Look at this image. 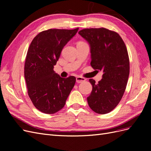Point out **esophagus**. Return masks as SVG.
<instances>
[{"instance_id": "obj_1", "label": "esophagus", "mask_w": 151, "mask_h": 151, "mask_svg": "<svg viewBox=\"0 0 151 151\" xmlns=\"http://www.w3.org/2000/svg\"><path fill=\"white\" fill-rule=\"evenodd\" d=\"M86 79L84 78V77H82L80 76H78L76 77V82L77 83H84V82L86 81Z\"/></svg>"}]
</instances>
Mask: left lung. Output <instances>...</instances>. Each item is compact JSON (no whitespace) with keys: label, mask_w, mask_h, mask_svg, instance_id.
I'll list each match as a JSON object with an SVG mask.
<instances>
[{"label":"left lung","mask_w":151,"mask_h":151,"mask_svg":"<svg viewBox=\"0 0 151 151\" xmlns=\"http://www.w3.org/2000/svg\"><path fill=\"white\" fill-rule=\"evenodd\" d=\"M79 34L90 45L91 67L103 72L98 83L89 79L93 89L87 98L88 104L96 113H108L120 103L126 89L130 73L126 45L117 33L104 28L84 29Z\"/></svg>","instance_id":"8db88e82"}]
</instances>
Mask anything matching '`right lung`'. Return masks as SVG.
<instances>
[{"label": "right lung", "mask_w": 151, "mask_h": 151, "mask_svg": "<svg viewBox=\"0 0 151 151\" xmlns=\"http://www.w3.org/2000/svg\"><path fill=\"white\" fill-rule=\"evenodd\" d=\"M78 29L43 31L30 44L24 63V77L29 97L42 113L53 114L60 111L75 85L74 76L62 78L53 68L63 48Z\"/></svg>", "instance_id": "add662e5"}]
</instances>
